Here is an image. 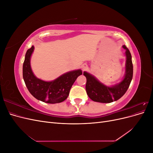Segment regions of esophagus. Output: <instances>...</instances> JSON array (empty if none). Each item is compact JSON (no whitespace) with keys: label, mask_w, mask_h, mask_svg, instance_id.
<instances>
[{"label":"esophagus","mask_w":153,"mask_h":153,"mask_svg":"<svg viewBox=\"0 0 153 153\" xmlns=\"http://www.w3.org/2000/svg\"><path fill=\"white\" fill-rule=\"evenodd\" d=\"M82 68L83 70H85V69H87V64L86 63L83 64H82Z\"/></svg>","instance_id":"esophagus-1"}]
</instances>
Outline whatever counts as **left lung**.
Wrapping results in <instances>:
<instances>
[{"instance_id":"1","label":"left lung","mask_w":153,"mask_h":153,"mask_svg":"<svg viewBox=\"0 0 153 153\" xmlns=\"http://www.w3.org/2000/svg\"><path fill=\"white\" fill-rule=\"evenodd\" d=\"M123 47L126 50V75L119 84L112 87H106L90 74L84 73V75L87 78L85 85L87 94L92 101L105 103H111L121 98L128 90L133 78V64L129 50L125 45H123Z\"/></svg>"}]
</instances>
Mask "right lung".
<instances>
[{
	"instance_id": "1",
	"label": "right lung",
	"mask_w": 153,
	"mask_h": 153,
	"mask_svg": "<svg viewBox=\"0 0 153 153\" xmlns=\"http://www.w3.org/2000/svg\"><path fill=\"white\" fill-rule=\"evenodd\" d=\"M34 46L27 50L23 64V78L30 93L37 100L47 103L62 102L69 96V91L78 76L82 74L80 69L64 74L52 82H45L37 78L32 73L30 59Z\"/></svg>"
}]
</instances>
